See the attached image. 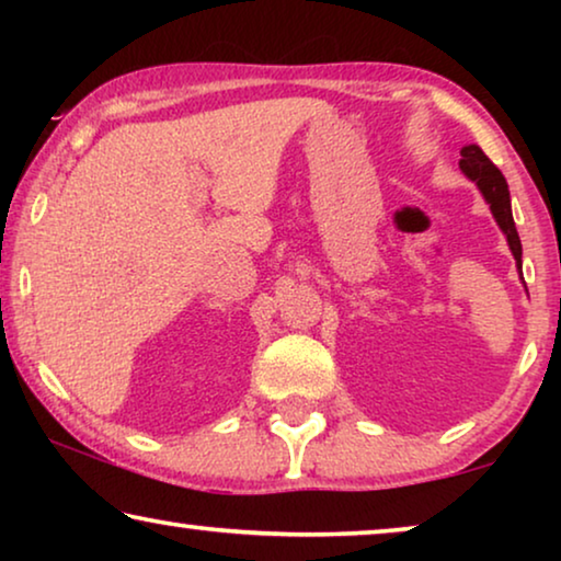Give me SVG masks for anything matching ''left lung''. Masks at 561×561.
<instances>
[{
	"label": "left lung",
	"instance_id": "left-lung-1",
	"mask_svg": "<svg viewBox=\"0 0 561 561\" xmlns=\"http://www.w3.org/2000/svg\"><path fill=\"white\" fill-rule=\"evenodd\" d=\"M459 168L467 179L478 183L480 194L485 196V202L490 204V211L497 221V227L503 229L505 240H508V248L516 257V265L520 271V240L516 232V221H513L511 214V194H508V183H505L503 173L497 171L485 152H482L478 145H467L462 148V160H459Z\"/></svg>",
	"mask_w": 561,
	"mask_h": 561
}]
</instances>
